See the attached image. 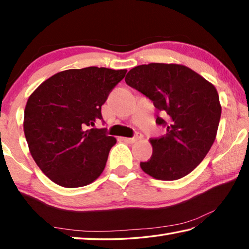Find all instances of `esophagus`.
Masks as SVG:
<instances>
[{
    "label": "esophagus",
    "instance_id": "34e87169",
    "mask_svg": "<svg viewBox=\"0 0 249 249\" xmlns=\"http://www.w3.org/2000/svg\"><path fill=\"white\" fill-rule=\"evenodd\" d=\"M142 138V134L141 133H136L134 137H124L123 141L126 142H129V144H133V142H137L138 140H141Z\"/></svg>",
    "mask_w": 249,
    "mask_h": 249
}]
</instances>
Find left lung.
Masks as SVG:
<instances>
[{
    "mask_svg": "<svg viewBox=\"0 0 249 249\" xmlns=\"http://www.w3.org/2000/svg\"><path fill=\"white\" fill-rule=\"evenodd\" d=\"M125 82L166 116L158 113L156 123L166 134L150 140L154 151L148 161L141 162L142 171L166 181L190 174L215 141L221 119L215 88L188 67L155 62L129 70Z\"/></svg>",
    "mask_w": 249,
    "mask_h": 249,
    "instance_id": "left-lung-1",
    "label": "left lung"
}]
</instances>
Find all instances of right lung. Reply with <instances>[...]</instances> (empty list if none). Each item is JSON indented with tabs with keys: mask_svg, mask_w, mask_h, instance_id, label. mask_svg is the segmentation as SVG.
Instances as JSON below:
<instances>
[{
	"mask_svg": "<svg viewBox=\"0 0 249 249\" xmlns=\"http://www.w3.org/2000/svg\"><path fill=\"white\" fill-rule=\"evenodd\" d=\"M127 70L88 67L58 72L29 96L24 133L41 171L61 187L78 188L98 178L116 144L102 121L101 107Z\"/></svg>",
	"mask_w": 249,
	"mask_h": 249,
	"instance_id": "obj_1",
	"label": "right lung"
}]
</instances>
